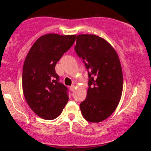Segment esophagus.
Listing matches in <instances>:
<instances>
[{
  "label": "esophagus",
  "instance_id": "obj_1",
  "mask_svg": "<svg viewBox=\"0 0 151 151\" xmlns=\"http://www.w3.org/2000/svg\"><path fill=\"white\" fill-rule=\"evenodd\" d=\"M69 89H70V91H73L74 89H75V86H74V85L71 86L69 87Z\"/></svg>",
  "mask_w": 151,
  "mask_h": 151
}]
</instances>
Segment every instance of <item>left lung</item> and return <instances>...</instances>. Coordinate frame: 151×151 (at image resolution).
I'll return each mask as SVG.
<instances>
[{
  "mask_svg": "<svg viewBox=\"0 0 151 151\" xmlns=\"http://www.w3.org/2000/svg\"><path fill=\"white\" fill-rule=\"evenodd\" d=\"M75 51L88 70L86 98L80 104L82 116L90 122H100L116 109L123 88L120 61L113 47L93 34L76 37Z\"/></svg>",
  "mask_w": 151,
  "mask_h": 151,
  "instance_id": "8db88e82",
  "label": "left lung"
}]
</instances>
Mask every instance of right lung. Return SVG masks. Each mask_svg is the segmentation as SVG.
<instances>
[{
	"mask_svg": "<svg viewBox=\"0 0 151 151\" xmlns=\"http://www.w3.org/2000/svg\"><path fill=\"white\" fill-rule=\"evenodd\" d=\"M76 35L48 34L31 47L22 69V90L31 109L41 118L58 117L69 100L68 88L59 82L55 67L71 48Z\"/></svg>",
	"mask_w": 151,
	"mask_h": 151,
	"instance_id": "obj_1",
	"label": "right lung"
}]
</instances>
